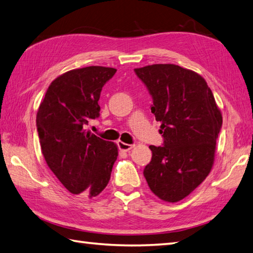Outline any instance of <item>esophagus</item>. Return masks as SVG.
<instances>
[{"mask_svg":"<svg viewBox=\"0 0 253 253\" xmlns=\"http://www.w3.org/2000/svg\"><path fill=\"white\" fill-rule=\"evenodd\" d=\"M117 146H118V149H120L121 151H124V152L130 151V150L133 148L132 144L124 143V142H122V141H118V142H117Z\"/></svg>","mask_w":253,"mask_h":253,"instance_id":"obj_1","label":"esophagus"}]
</instances>
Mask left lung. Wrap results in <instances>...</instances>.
I'll list each match as a JSON object with an SVG mask.
<instances>
[{"instance_id": "8db88e82", "label": "left lung", "mask_w": 253, "mask_h": 253, "mask_svg": "<svg viewBox=\"0 0 253 253\" xmlns=\"http://www.w3.org/2000/svg\"><path fill=\"white\" fill-rule=\"evenodd\" d=\"M161 122L163 146H150L152 159L143 169L150 189L160 199L177 202L207 178L212 169L222 114L206 80L174 64L136 68Z\"/></svg>"}]
</instances>
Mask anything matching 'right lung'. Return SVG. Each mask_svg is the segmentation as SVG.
Masks as SVG:
<instances>
[{"label": "right lung", "instance_id": "right-lung-1", "mask_svg": "<svg viewBox=\"0 0 253 253\" xmlns=\"http://www.w3.org/2000/svg\"><path fill=\"white\" fill-rule=\"evenodd\" d=\"M115 68L88 66L53 80L37 113L42 154L50 169L74 195L92 198L109 184L118 151L84 126L100 116L102 88Z\"/></svg>", "mask_w": 253, "mask_h": 253}]
</instances>
